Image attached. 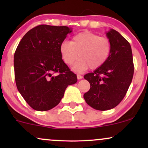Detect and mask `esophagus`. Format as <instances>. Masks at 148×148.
<instances>
[{"mask_svg":"<svg viewBox=\"0 0 148 148\" xmlns=\"http://www.w3.org/2000/svg\"><path fill=\"white\" fill-rule=\"evenodd\" d=\"M82 78H83V76H81V74H77V79H82Z\"/></svg>","mask_w":148,"mask_h":148,"instance_id":"obj_1","label":"esophagus"}]
</instances>
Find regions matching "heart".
<instances>
[{"instance_id":"1","label":"heart","mask_w":148,"mask_h":148,"mask_svg":"<svg viewBox=\"0 0 148 148\" xmlns=\"http://www.w3.org/2000/svg\"><path fill=\"white\" fill-rule=\"evenodd\" d=\"M111 42L107 37L99 36L90 31L81 32L72 37L70 42H63L60 46L61 58L67 65L80 59L73 69L83 72L90 67L95 69L103 65L111 55Z\"/></svg>"}]
</instances>
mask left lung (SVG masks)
Returning <instances> with one entry per match:
<instances>
[{"label": "left lung", "instance_id": "8db88e82", "mask_svg": "<svg viewBox=\"0 0 148 148\" xmlns=\"http://www.w3.org/2000/svg\"><path fill=\"white\" fill-rule=\"evenodd\" d=\"M112 49L106 63L84 79L90 88L84 94L86 103L93 108L106 111L115 106L126 95L134 76V66L130 44L116 30L106 33Z\"/></svg>", "mask_w": 148, "mask_h": 148}]
</instances>
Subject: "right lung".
I'll return each instance as SVG.
<instances>
[{"mask_svg": "<svg viewBox=\"0 0 148 148\" xmlns=\"http://www.w3.org/2000/svg\"><path fill=\"white\" fill-rule=\"evenodd\" d=\"M71 32L67 26L39 25L25 33L15 51L16 88L34 110L46 111L57 106L67 86L77 82L60 52Z\"/></svg>", "mask_w": 148, "mask_h": 148, "instance_id": "add662e5", "label": "right lung"}]
</instances>
